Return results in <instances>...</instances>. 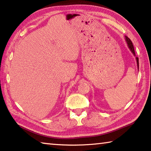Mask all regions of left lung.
<instances>
[{
	"label": "left lung",
	"instance_id": "1",
	"mask_svg": "<svg viewBox=\"0 0 151 151\" xmlns=\"http://www.w3.org/2000/svg\"><path fill=\"white\" fill-rule=\"evenodd\" d=\"M125 40H126L127 44L128 45V47L129 48V49L131 50V52L133 54V55L135 57V52H134V47L133 45H132V42L131 40H130L129 38H128L127 36H125ZM136 60H137V67H138V70H139V58L136 57Z\"/></svg>",
	"mask_w": 151,
	"mask_h": 151
}]
</instances>
